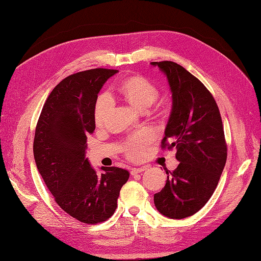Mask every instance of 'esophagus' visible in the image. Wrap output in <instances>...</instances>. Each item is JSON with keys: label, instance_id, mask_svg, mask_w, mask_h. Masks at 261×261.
<instances>
[{"label": "esophagus", "instance_id": "obj_1", "mask_svg": "<svg viewBox=\"0 0 261 261\" xmlns=\"http://www.w3.org/2000/svg\"><path fill=\"white\" fill-rule=\"evenodd\" d=\"M143 170H146V167H134L130 169V174L132 175H136L139 173H142Z\"/></svg>", "mask_w": 261, "mask_h": 261}]
</instances>
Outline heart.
Returning <instances> with one entry per match:
<instances>
[{
  "instance_id": "heart-1",
  "label": "heart",
  "mask_w": 261,
  "mask_h": 261,
  "mask_svg": "<svg viewBox=\"0 0 261 261\" xmlns=\"http://www.w3.org/2000/svg\"><path fill=\"white\" fill-rule=\"evenodd\" d=\"M120 93L123 98L136 109L145 111L153 105L158 97V88L149 80L142 76H132L125 80L120 86ZM113 108V99L109 94H102L95 105V121L98 125L106 122ZM152 141L149 133H137L128 139L126 154L132 160H139L146 152V148Z\"/></svg>"
}]
</instances>
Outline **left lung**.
<instances>
[{"instance_id": "8db88e82", "label": "left lung", "mask_w": 261, "mask_h": 261, "mask_svg": "<svg viewBox=\"0 0 261 261\" xmlns=\"http://www.w3.org/2000/svg\"><path fill=\"white\" fill-rule=\"evenodd\" d=\"M167 79L172 111L162 147H176L179 162L166 184L154 194V205L164 216L182 219L207 203L227 161L222 121L214 97L189 71L173 61L151 62Z\"/></svg>"}]
</instances>
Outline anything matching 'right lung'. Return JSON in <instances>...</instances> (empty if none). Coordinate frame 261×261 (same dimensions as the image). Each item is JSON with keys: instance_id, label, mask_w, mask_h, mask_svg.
Here are the masks:
<instances>
[{"instance_id": "add662e5", "label": "right lung", "mask_w": 261, "mask_h": 261, "mask_svg": "<svg viewBox=\"0 0 261 261\" xmlns=\"http://www.w3.org/2000/svg\"><path fill=\"white\" fill-rule=\"evenodd\" d=\"M118 72L92 69L62 80L45 101L35 128L33 155L40 175L60 207L84 223L112 216L129 177L126 169L113 166H101L97 174L86 158L98 93Z\"/></svg>"}]
</instances>
